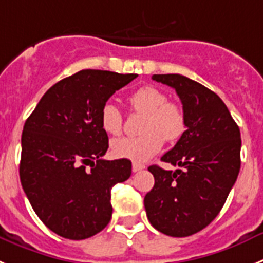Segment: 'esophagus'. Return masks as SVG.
Segmentation results:
<instances>
[{
	"label": "esophagus",
	"instance_id": "obj_1",
	"mask_svg": "<svg viewBox=\"0 0 263 263\" xmlns=\"http://www.w3.org/2000/svg\"><path fill=\"white\" fill-rule=\"evenodd\" d=\"M145 165L144 164H140V163H132V171L134 172H139V171L144 170Z\"/></svg>",
	"mask_w": 263,
	"mask_h": 263
}]
</instances>
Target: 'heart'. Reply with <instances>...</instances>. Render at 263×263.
Segmentation results:
<instances>
[{
  "mask_svg": "<svg viewBox=\"0 0 263 263\" xmlns=\"http://www.w3.org/2000/svg\"><path fill=\"white\" fill-rule=\"evenodd\" d=\"M131 111L143 114L140 131L136 138H120L111 143L116 157L143 163L161 149L164 140L173 143L182 136L186 127L185 112L180 104L168 102L164 91L155 86H143L128 97ZM100 127L106 134L118 136L123 131V114L111 102L102 106L99 114Z\"/></svg>",
  "mask_w": 263,
  "mask_h": 263,
  "instance_id": "b5f03b06",
  "label": "heart"
}]
</instances>
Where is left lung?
Here are the masks:
<instances>
[{"mask_svg": "<svg viewBox=\"0 0 263 263\" xmlns=\"http://www.w3.org/2000/svg\"><path fill=\"white\" fill-rule=\"evenodd\" d=\"M152 79L175 88L186 127L161 161L181 166L148 168L155 185L144 197L151 225L171 237H188L206 228L222 209L241 168V134L221 98L180 74Z\"/></svg>", "mask_w": 263, "mask_h": 263, "instance_id": "left-lung-1", "label": "left lung"}]
</instances>
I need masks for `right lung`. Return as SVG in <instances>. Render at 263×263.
Masks as SVG:
<instances>
[{
	"label": "right lung",
	"mask_w": 263,
	"mask_h": 263,
	"mask_svg": "<svg viewBox=\"0 0 263 263\" xmlns=\"http://www.w3.org/2000/svg\"><path fill=\"white\" fill-rule=\"evenodd\" d=\"M136 74L82 70L50 87L22 131L20 179L36 216L68 239L95 236L112 214L111 189L131 176L128 159L104 160L100 108Z\"/></svg>",
	"instance_id": "1"
}]
</instances>
